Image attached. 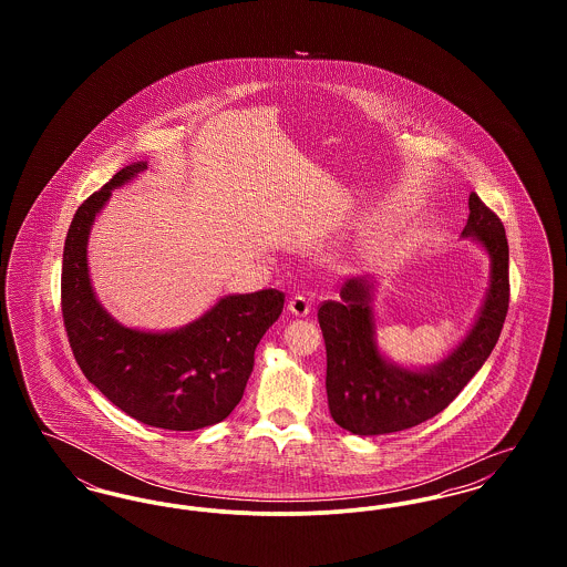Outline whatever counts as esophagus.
I'll return each mask as SVG.
<instances>
[{
    "instance_id": "1",
    "label": "esophagus",
    "mask_w": 567,
    "mask_h": 567,
    "mask_svg": "<svg viewBox=\"0 0 567 567\" xmlns=\"http://www.w3.org/2000/svg\"><path fill=\"white\" fill-rule=\"evenodd\" d=\"M287 310H289L293 317H308V315H310V301H308V297L293 296L289 299Z\"/></svg>"
}]
</instances>
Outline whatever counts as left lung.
I'll return each mask as SVG.
<instances>
[{
	"mask_svg": "<svg viewBox=\"0 0 567 567\" xmlns=\"http://www.w3.org/2000/svg\"><path fill=\"white\" fill-rule=\"evenodd\" d=\"M467 204L470 216L461 238H472L485 248L491 280L472 329L440 363L410 370L380 352L372 310L374 280L351 278L340 291L342 299L321 303L327 402L342 430L380 435L432 419L457 398L497 344L511 301L508 240L502 220L476 193L470 195Z\"/></svg>",
	"mask_w": 567,
	"mask_h": 567,
	"instance_id": "left-lung-1",
	"label": "left lung"
}]
</instances>
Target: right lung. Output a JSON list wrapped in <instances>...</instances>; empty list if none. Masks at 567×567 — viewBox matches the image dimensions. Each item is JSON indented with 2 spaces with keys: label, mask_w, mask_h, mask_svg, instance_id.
Wrapping results in <instances>:
<instances>
[{
  "label": "right lung",
  "mask_w": 567,
  "mask_h": 567,
  "mask_svg": "<svg viewBox=\"0 0 567 567\" xmlns=\"http://www.w3.org/2000/svg\"><path fill=\"white\" fill-rule=\"evenodd\" d=\"M146 167H123L76 210L63 248L61 312L82 374L112 404L144 425L193 432L220 423L240 404L255 349L278 321L285 293L220 297L199 319L172 331H140L112 319L91 287L89 234L112 190Z\"/></svg>",
  "instance_id": "1"
}]
</instances>
